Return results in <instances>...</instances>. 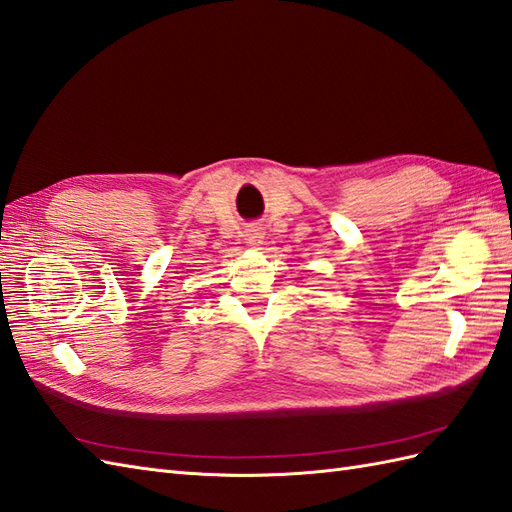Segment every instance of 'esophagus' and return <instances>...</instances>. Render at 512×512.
<instances>
[{
  "label": "esophagus",
  "mask_w": 512,
  "mask_h": 512,
  "mask_svg": "<svg viewBox=\"0 0 512 512\" xmlns=\"http://www.w3.org/2000/svg\"><path fill=\"white\" fill-rule=\"evenodd\" d=\"M247 243L249 245H252V247H260V245H263V239H265V236H263V228H258V226H252V228H249L247 230Z\"/></svg>",
  "instance_id": "1"
}]
</instances>
